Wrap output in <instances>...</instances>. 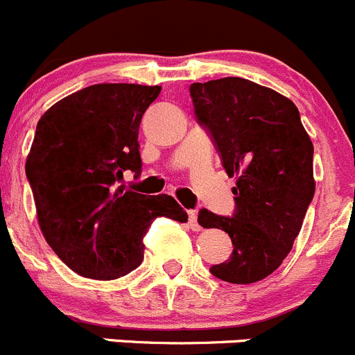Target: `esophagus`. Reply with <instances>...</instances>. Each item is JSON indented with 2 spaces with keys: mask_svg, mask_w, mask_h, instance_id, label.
Instances as JSON below:
<instances>
[{
  "mask_svg": "<svg viewBox=\"0 0 355 355\" xmlns=\"http://www.w3.org/2000/svg\"><path fill=\"white\" fill-rule=\"evenodd\" d=\"M188 226L191 227L193 231L202 230V226H200L198 220H196V210H188Z\"/></svg>",
  "mask_w": 355,
  "mask_h": 355,
  "instance_id": "obj_1",
  "label": "esophagus"
}]
</instances>
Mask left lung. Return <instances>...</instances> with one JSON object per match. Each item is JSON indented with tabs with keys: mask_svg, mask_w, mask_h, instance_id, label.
Returning <instances> with one entry per match:
<instances>
[{
	"mask_svg": "<svg viewBox=\"0 0 355 355\" xmlns=\"http://www.w3.org/2000/svg\"><path fill=\"white\" fill-rule=\"evenodd\" d=\"M195 115L210 132L233 188V217L202 209L198 224L230 234L233 254L216 278L250 285L282 266L300 233L315 189L314 146L292 100L241 77L189 87Z\"/></svg>",
	"mask_w": 355,
	"mask_h": 355,
	"instance_id": "left-lung-1",
	"label": "left lung"
}]
</instances>
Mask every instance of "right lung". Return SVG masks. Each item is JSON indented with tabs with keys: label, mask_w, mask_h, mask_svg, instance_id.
<instances>
[{
	"label": "right lung",
	"mask_w": 355,
	"mask_h": 355,
	"mask_svg": "<svg viewBox=\"0 0 355 355\" xmlns=\"http://www.w3.org/2000/svg\"><path fill=\"white\" fill-rule=\"evenodd\" d=\"M160 89L94 84L37 122L26 162L37 223L60 261L84 278L108 282L135 271L155 217L188 220L173 196L117 188L124 171L141 173L139 122Z\"/></svg>",
	"instance_id": "1"
}]
</instances>
